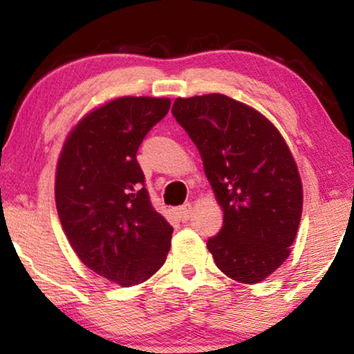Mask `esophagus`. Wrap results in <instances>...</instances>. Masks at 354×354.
I'll use <instances>...</instances> for the list:
<instances>
[{"label":"esophagus","instance_id":"1","mask_svg":"<svg viewBox=\"0 0 354 354\" xmlns=\"http://www.w3.org/2000/svg\"><path fill=\"white\" fill-rule=\"evenodd\" d=\"M178 214H180L181 221H188V219L191 218V214H193V206H191V203H186V205L180 206Z\"/></svg>","mask_w":354,"mask_h":354}]
</instances>
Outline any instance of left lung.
Segmentation results:
<instances>
[{
	"instance_id": "left-lung-1",
	"label": "left lung",
	"mask_w": 354,
	"mask_h": 354,
	"mask_svg": "<svg viewBox=\"0 0 354 354\" xmlns=\"http://www.w3.org/2000/svg\"><path fill=\"white\" fill-rule=\"evenodd\" d=\"M173 116L196 145L223 228L206 246L231 279L253 284L286 261L303 209L298 166L270 120L230 96L178 98Z\"/></svg>"
}]
</instances>
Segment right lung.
<instances>
[{
  "instance_id": "right-lung-1",
  "label": "right lung",
  "mask_w": 354,
  "mask_h": 354,
  "mask_svg": "<svg viewBox=\"0 0 354 354\" xmlns=\"http://www.w3.org/2000/svg\"><path fill=\"white\" fill-rule=\"evenodd\" d=\"M171 101L123 96L86 115L64 141L56 209L68 241L89 270L121 286L163 266L173 228L153 208L136 153Z\"/></svg>"
}]
</instances>
